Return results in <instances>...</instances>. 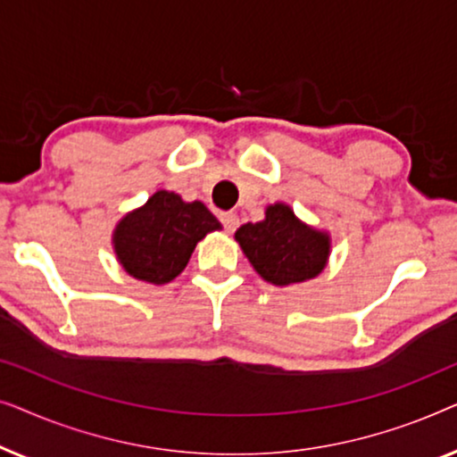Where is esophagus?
I'll return each mask as SVG.
<instances>
[{
  "label": "esophagus",
  "mask_w": 457,
  "mask_h": 457,
  "mask_svg": "<svg viewBox=\"0 0 457 457\" xmlns=\"http://www.w3.org/2000/svg\"><path fill=\"white\" fill-rule=\"evenodd\" d=\"M220 222L227 233H235V228L239 227V218H237V214H233V212H222Z\"/></svg>",
  "instance_id": "obj_1"
}]
</instances>
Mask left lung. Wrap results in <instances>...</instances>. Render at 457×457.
I'll return each instance as SVG.
<instances>
[{
  "instance_id": "obj_1",
  "label": "left lung",
  "mask_w": 457,
  "mask_h": 457,
  "mask_svg": "<svg viewBox=\"0 0 457 457\" xmlns=\"http://www.w3.org/2000/svg\"><path fill=\"white\" fill-rule=\"evenodd\" d=\"M235 241L266 283L289 287L316 278L328 264V230L310 227L283 202L266 205L264 220L237 228Z\"/></svg>"
}]
</instances>
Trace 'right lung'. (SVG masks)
Instances as JSON below:
<instances>
[{
  "mask_svg": "<svg viewBox=\"0 0 457 457\" xmlns=\"http://www.w3.org/2000/svg\"><path fill=\"white\" fill-rule=\"evenodd\" d=\"M220 228L202 202H185L179 193L160 189L116 222L112 247L129 277L166 285L185 270L197 243Z\"/></svg>",
  "mask_w": 457,
  "mask_h": 457,
  "instance_id": "1",
  "label": "right lung"
}]
</instances>
